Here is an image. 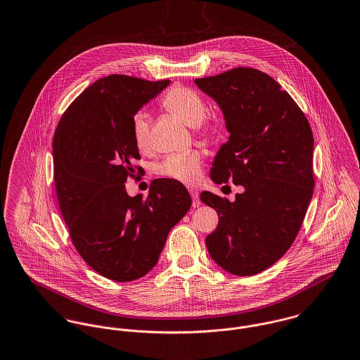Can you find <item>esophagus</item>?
I'll return each instance as SVG.
<instances>
[{"label":"esophagus","mask_w":360,"mask_h":360,"mask_svg":"<svg viewBox=\"0 0 360 360\" xmlns=\"http://www.w3.org/2000/svg\"><path fill=\"white\" fill-rule=\"evenodd\" d=\"M190 194L193 196V206L194 207H198L199 205H200V199H199V194H198V191L196 190H190Z\"/></svg>","instance_id":"1"}]
</instances>
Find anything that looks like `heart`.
<instances>
[{"mask_svg":"<svg viewBox=\"0 0 360 360\" xmlns=\"http://www.w3.org/2000/svg\"><path fill=\"white\" fill-rule=\"evenodd\" d=\"M161 104L165 110L179 117L188 127H199L206 115V104L195 91L184 86H173L166 92ZM206 134L213 133V127H205ZM131 136L139 151L144 153L150 148V120L144 112L137 114L131 121ZM202 154L198 150L170 154L155 166V172L161 176L193 184L199 179Z\"/></svg>","mask_w":360,"mask_h":360,"instance_id":"b5f03b06","label":"heart"}]
</instances>
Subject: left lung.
<instances>
[{
  "mask_svg": "<svg viewBox=\"0 0 360 360\" xmlns=\"http://www.w3.org/2000/svg\"><path fill=\"white\" fill-rule=\"evenodd\" d=\"M195 85L217 103L229 133L210 179L243 188L232 202L200 194L219 214L206 246L224 271L252 276L278 262L301 229L315 186L312 131L292 96L256 68L238 67Z\"/></svg>",
  "mask_w": 360,
  "mask_h": 360,
  "instance_id": "obj_1",
  "label": "left lung"
}]
</instances>
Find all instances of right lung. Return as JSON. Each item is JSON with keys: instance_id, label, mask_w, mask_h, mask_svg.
Wrapping results in <instances>:
<instances>
[{"instance_id": "1", "label": "right lung", "mask_w": 360, "mask_h": 360, "mask_svg": "<svg viewBox=\"0 0 360 360\" xmlns=\"http://www.w3.org/2000/svg\"><path fill=\"white\" fill-rule=\"evenodd\" d=\"M169 84L103 77L70 104L53 136L55 186L71 240L91 268L115 282L150 272L191 207L187 188L173 179H155L146 199L125 188L141 173L131 121Z\"/></svg>"}]
</instances>
